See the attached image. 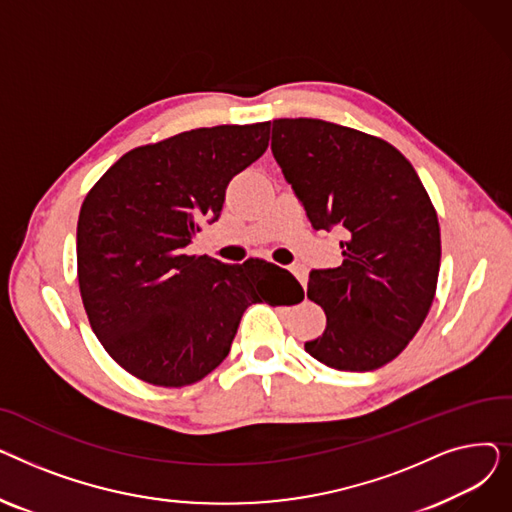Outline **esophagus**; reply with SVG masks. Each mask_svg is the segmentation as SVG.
<instances>
[{
  "label": "esophagus",
  "mask_w": 512,
  "mask_h": 512,
  "mask_svg": "<svg viewBox=\"0 0 512 512\" xmlns=\"http://www.w3.org/2000/svg\"><path fill=\"white\" fill-rule=\"evenodd\" d=\"M290 272L294 274V276H297V280L303 284V286H307V270H305V267L303 265H292L290 267Z\"/></svg>",
  "instance_id": "1"
}]
</instances>
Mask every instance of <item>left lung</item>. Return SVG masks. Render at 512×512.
Returning a JSON list of instances; mask_svg holds the SVG:
<instances>
[{"instance_id": "8db88e82", "label": "left lung", "mask_w": 512, "mask_h": 512, "mask_svg": "<svg viewBox=\"0 0 512 512\" xmlns=\"http://www.w3.org/2000/svg\"><path fill=\"white\" fill-rule=\"evenodd\" d=\"M272 151L311 226L344 234L342 265L311 272L326 330L305 351L340 371L390 363L421 328L440 272L438 213L415 168L384 139L313 118L274 120Z\"/></svg>"}]
</instances>
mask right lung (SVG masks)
<instances>
[{
  "instance_id": "right-lung-1",
  "label": "right lung",
  "mask_w": 512,
  "mask_h": 512,
  "mask_svg": "<svg viewBox=\"0 0 512 512\" xmlns=\"http://www.w3.org/2000/svg\"><path fill=\"white\" fill-rule=\"evenodd\" d=\"M267 143L270 122L186 130L130 149L87 193L76 226L80 297L107 355L134 378L164 388L203 380L228 357L245 309L263 301L255 261L230 265L184 247L220 218L230 180ZM278 270L301 301V284Z\"/></svg>"
}]
</instances>
